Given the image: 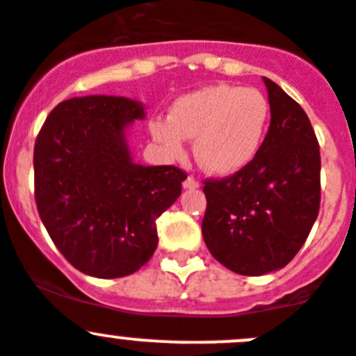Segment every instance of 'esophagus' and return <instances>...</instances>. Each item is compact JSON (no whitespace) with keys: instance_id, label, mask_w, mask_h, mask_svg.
<instances>
[{"instance_id":"34e87169","label":"esophagus","mask_w":356,"mask_h":356,"mask_svg":"<svg viewBox=\"0 0 356 356\" xmlns=\"http://www.w3.org/2000/svg\"><path fill=\"white\" fill-rule=\"evenodd\" d=\"M182 186H184V189H197L200 184H198V181L193 175H188V177L184 179V182H182Z\"/></svg>"}]
</instances>
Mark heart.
Listing matches in <instances>:
<instances>
[{"mask_svg":"<svg viewBox=\"0 0 356 356\" xmlns=\"http://www.w3.org/2000/svg\"><path fill=\"white\" fill-rule=\"evenodd\" d=\"M268 102L258 89L214 84L175 99L168 119L149 129L172 158H182L184 138L195 140V158L205 172L234 175L257 158L268 124Z\"/></svg>","mask_w":356,"mask_h":356,"instance_id":"heart-1","label":"heart"}]
</instances>
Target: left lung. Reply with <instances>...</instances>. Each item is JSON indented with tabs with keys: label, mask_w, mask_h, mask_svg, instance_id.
I'll list each match as a JSON object with an SVG mask.
<instances>
[{
	"label": "left lung",
	"mask_w": 356,
	"mask_h": 356,
	"mask_svg": "<svg viewBox=\"0 0 356 356\" xmlns=\"http://www.w3.org/2000/svg\"><path fill=\"white\" fill-rule=\"evenodd\" d=\"M270 126L257 158L237 174L204 181L202 235L212 257L241 275L283 268L320 212V145L304 108L264 77Z\"/></svg>",
	"instance_id": "1"
}]
</instances>
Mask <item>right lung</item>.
I'll return each mask as SVG.
<instances>
[{"label": "right lung", "instance_id": "obj_1", "mask_svg": "<svg viewBox=\"0 0 356 356\" xmlns=\"http://www.w3.org/2000/svg\"><path fill=\"white\" fill-rule=\"evenodd\" d=\"M144 105L122 96L65 99L35 142V200L63 257L84 274L137 272L156 251V219L179 198L177 167L133 163L126 128Z\"/></svg>", "mask_w": 356, "mask_h": 356}]
</instances>
